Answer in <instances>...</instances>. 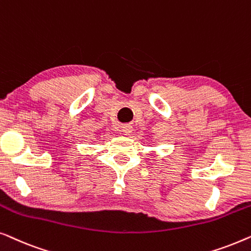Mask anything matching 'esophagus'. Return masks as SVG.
<instances>
[{
  "mask_svg": "<svg viewBox=\"0 0 251 251\" xmlns=\"http://www.w3.org/2000/svg\"><path fill=\"white\" fill-rule=\"evenodd\" d=\"M121 129H122V131L126 133V135H130V133L132 132V126L130 125H123L121 126Z\"/></svg>",
  "mask_w": 251,
  "mask_h": 251,
  "instance_id": "obj_1",
  "label": "esophagus"
}]
</instances>
